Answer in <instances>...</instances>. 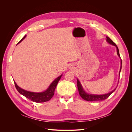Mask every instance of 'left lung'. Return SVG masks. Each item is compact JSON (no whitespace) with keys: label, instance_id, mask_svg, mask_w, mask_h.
<instances>
[{"label":"left lung","instance_id":"8db88e82","mask_svg":"<svg viewBox=\"0 0 132 132\" xmlns=\"http://www.w3.org/2000/svg\"><path fill=\"white\" fill-rule=\"evenodd\" d=\"M106 41L108 43L110 44V45H113L116 47L117 55H118V57L120 58V55H119V50L118 48L117 45H116V43L114 42H113V41L112 40V39L110 37H107V36H106ZM121 68H120V70H119V75H120V72H121V70L122 69V60L121 59ZM77 86H78V89L80 96L84 100H85L87 101H96L104 100L109 97L113 93L114 90L116 89V88H115L113 90H112L111 92H110L109 93H107L106 94L95 95V94H87L86 92H85V91L84 90L80 82L79 81V80L78 79H77Z\"/></svg>","mask_w":132,"mask_h":132}]
</instances>
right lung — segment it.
<instances>
[{"label":"right lung","instance_id":"right-lung-1","mask_svg":"<svg viewBox=\"0 0 132 132\" xmlns=\"http://www.w3.org/2000/svg\"><path fill=\"white\" fill-rule=\"evenodd\" d=\"M26 35H25V36L21 39V41L19 42L18 44L20 43L23 39L26 37ZM62 76V74L59 76L58 77H57L52 82L51 84L50 85L48 86V87L47 90H46L43 92H41V93H34V92L26 91L24 89H21V87H20L17 85V84L15 82V81H14L16 89H17V90L18 91V92L20 94L22 95L23 96H24L25 97L29 98L31 101L33 102H35L37 103L45 102L50 100L52 98V97H53V96L54 95V90H55V87H56L57 84L59 81V80L61 79Z\"/></svg>","mask_w":132,"mask_h":132}]
</instances>
